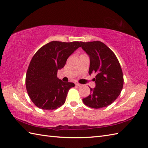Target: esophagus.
Segmentation results:
<instances>
[{
	"instance_id": "esophagus-1",
	"label": "esophagus",
	"mask_w": 148,
	"mask_h": 148,
	"mask_svg": "<svg viewBox=\"0 0 148 148\" xmlns=\"http://www.w3.org/2000/svg\"><path fill=\"white\" fill-rule=\"evenodd\" d=\"M75 84H76V86H82V84H81L79 83H76Z\"/></svg>"
}]
</instances>
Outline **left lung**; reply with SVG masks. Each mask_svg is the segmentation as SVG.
I'll use <instances>...</instances> for the list:
<instances>
[{
	"label": "left lung",
	"instance_id": "obj_1",
	"mask_svg": "<svg viewBox=\"0 0 148 148\" xmlns=\"http://www.w3.org/2000/svg\"><path fill=\"white\" fill-rule=\"evenodd\" d=\"M81 48L90 56V75L95 73V88L83 99L86 106L99 109L114 101L123 86V74L118 60L112 50L100 41L81 42Z\"/></svg>",
	"mask_w": 148,
	"mask_h": 148
}]
</instances>
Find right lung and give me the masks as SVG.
<instances>
[{"mask_svg":"<svg viewBox=\"0 0 148 148\" xmlns=\"http://www.w3.org/2000/svg\"><path fill=\"white\" fill-rule=\"evenodd\" d=\"M81 42L51 41L42 46L34 55L26 74L28 95L37 108L55 110L65 102L73 83H64L57 77L58 69L63 68L69 56Z\"/></svg>","mask_w":148,"mask_h":148,"instance_id":"right-lung-1","label":"right lung"}]
</instances>
